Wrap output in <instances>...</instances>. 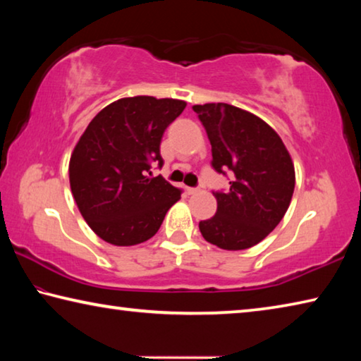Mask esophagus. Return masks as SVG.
Returning <instances> with one entry per match:
<instances>
[{
  "instance_id": "1",
  "label": "esophagus",
  "mask_w": 361,
  "mask_h": 361,
  "mask_svg": "<svg viewBox=\"0 0 361 361\" xmlns=\"http://www.w3.org/2000/svg\"><path fill=\"white\" fill-rule=\"evenodd\" d=\"M186 192H188V194H194V192H197V188H189V186H188V188H186Z\"/></svg>"
}]
</instances>
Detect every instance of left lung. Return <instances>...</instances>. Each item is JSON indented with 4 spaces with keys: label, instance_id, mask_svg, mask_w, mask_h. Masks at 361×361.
<instances>
[{
    "label": "left lung",
    "instance_id": "obj_1",
    "mask_svg": "<svg viewBox=\"0 0 361 361\" xmlns=\"http://www.w3.org/2000/svg\"><path fill=\"white\" fill-rule=\"evenodd\" d=\"M212 145V167L229 189L213 191L215 216L199 223L204 239L223 250H245L276 229L295 191V167L276 130L228 103L194 105Z\"/></svg>",
    "mask_w": 361,
    "mask_h": 361
}]
</instances>
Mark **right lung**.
I'll return each mask as SVG.
<instances>
[{"mask_svg":"<svg viewBox=\"0 0 361 361\" xmlns=\"http://www.w3.org/2000/svg\"><path fill=\"white\" fill-rule=\"evenodd\" d=\"M186 108L173 99L130 97L113 102L90 121L70 159L78 209L97 235L118 247L137 245L161 228L181 197L161 175L164 132Z\"/></svg>","mask_w":361,"mask_h":361,"instance_id":"right-lung-1","label":"right lung"}]
</instances>
